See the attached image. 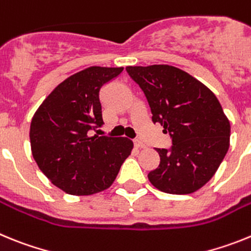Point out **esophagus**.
Masks as SVG:
<instances>
[{
	"mask_svg": "<svg viewBox=\"0 0 251 251\" xmlns=\"http://www.w3.org/2000/svg\"><path fill=\"white\" fill-rule=\"evenodd\" d=\"M134 147H136V148H146V145L142 141H138V139H136V141H134Z\"/></svg>",
	"mask_w": 251,
	"mask_h": 251,
	"instance_id": "34e87169",
	"label": "esophagus"
}]
</instances>
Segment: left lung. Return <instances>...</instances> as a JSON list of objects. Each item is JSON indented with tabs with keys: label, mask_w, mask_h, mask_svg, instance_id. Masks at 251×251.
<instances>
[{
	"label": "left lung",
	"mask_w": 251,
	"mask_h": 251,
	"mask_svg": "<svg viewBox=\"0 0 251 251\" xmlns=\"http://www.w3.org/2000/svg\"><path fill=\"white\" fill-rule=\"evenodd\" d=\"M145 93L152 122L170 133L172 147L157 148L159 166L148 179L159 191L187 195L211 179L230 146V122L216 95L171 65L127 66Z\"/></svg>",
	"instance_id": "obj_1"
}]
</instances>
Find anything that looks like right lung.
<instances>
[{
    "instance_id": "right-lung-1",
    "label": "right lung",
    "mask_w": 251,
    "mask_h": 251,
    "mask_svg": "<svg viewBox=\"0 0 251 251\" xmlns=\"http://www.w3.org/2000/svg\"><path fill=\"white\" fill-rule=\"evenodd\" d=\"M123 68L90 66L60 83L35 112L30 126L32 157L44 175L69 195L109 188L133 150L126 137H90L104 124L101 86Z\"/></svg>"
}]
</instances>
